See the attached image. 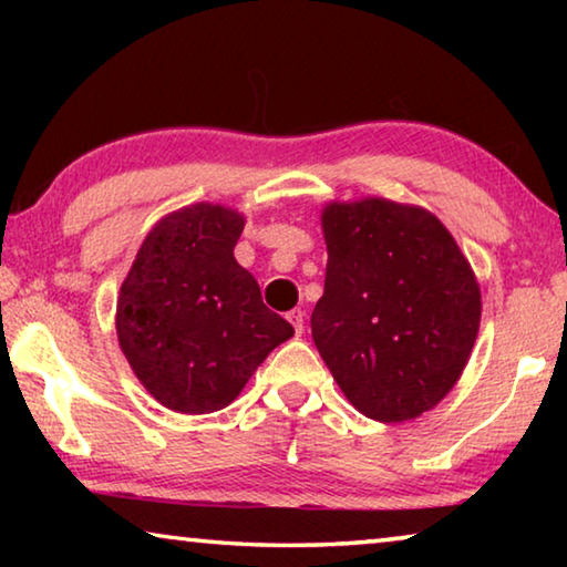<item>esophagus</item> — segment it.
I'll list each match as a JSON object with an SVG mask.
<instances>
[{
  "mask_svg": "<svg viewBox=\"0 0 567 567\" xmlns=\"http://www.w3.org/2000/svg\"><path fill=\"white\" fill-rule=\"evenodd\" d=\"M287 320L292 322L295 334H302V328H305V312L300 310V307H295V310L287 312Z\"/></svg>",
  "mask_w": 567,
  "mask_h": 567,
  "instance_id": "esophagus-1",
  "label": "esophagus"
}]
</instances>
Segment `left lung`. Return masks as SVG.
<instances>
[{
  "instance_id": "8db88e82",
  "label": "left lung",
  "mask_w": 567,
  "mask_h": 567,
  "mask_svg": "<svg viewBox=\"0 0 567 567\" xmlns=\"http://www.w3.org/2000/svg\"><path fill=\"white\" fill-rule=\"evenodd\" d=\"M324 292L312 340L362 415L433 410L473 352L480 287L453 235L422 207L368 197L322 213Z\"/></svg>"
}]
</instances>
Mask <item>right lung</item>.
<instances>
[{"label":"right lung","instance_id":"right-lung-1","mask_svg":"<svg viewBox=\"0 0 567 567\" xmlns=\"http://www.w3.org/2000/svg\"><path fill=\"white\" fill-rule=\"evenodd\" d=\"M243 215L199 203L152 227L122 282L117 338L134 375L175 412L227 408L295 330L235 260Z\"/></svg>","mask_w":567,"mask_h":567}]
</instances>
